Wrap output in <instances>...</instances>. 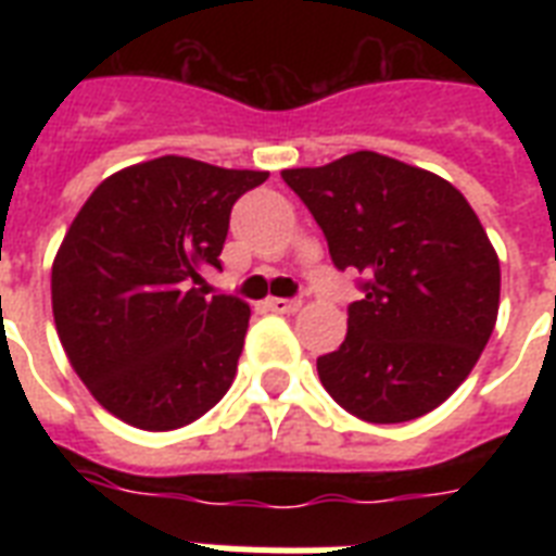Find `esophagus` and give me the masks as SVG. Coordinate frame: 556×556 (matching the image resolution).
Listing matches in <instances>:
<instances>
[{"label":"esophagus","instance_id":"obj_1","mask_svg":"<svg viewBox=\"0 0 556 556\" xmlns=\"http://www.w3.org/2000/svg\"><path fill=\"white\" fill-rule=\"evenodd\" d=\"M265 308L274 314H294L296 308H300V303H296V300H282V296H270L268 303H265Z\"/></svg>","mask_w":556,"mask_h":556}]
</instances>
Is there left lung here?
<instances>
[{
    "mask_svg": "<svg viewBox=\"0 0 556 556\" xmlns=\"http://www.w3.org/2000/svg\"><path fill=\"white\" fill-rule=\"evenodd\" d=\"M340 270L366 277L338 352L317 357L326 392L369 424L444 404L473 371L500 314V256L456 187L361 150L282 169Z\"/></svg>",
    "mask_w": 556,
    "mask_h": 556,
    "instance_id": "1",
    "label": "left lung"
}]
</instances>
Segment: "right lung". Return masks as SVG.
<instances>
[{
	"mask_svg": "<svg viewBox=\"0 0 556 556\" xmlns=\"http://www.w3.org/2000/svg\"><path fill=\"white\" fill-rule=\"evenodd\" d=\"M268 178L161 159L100 181L51 265V308L77 378L138 430H178L222 401L236 378L251 308L204 296L222 268L230 207Z\"/></svg>",
	"mask_w": 556,
	"mask_h": 556,
	"instance_id": "1",
	"label": "right lung"
}]
</instances>
